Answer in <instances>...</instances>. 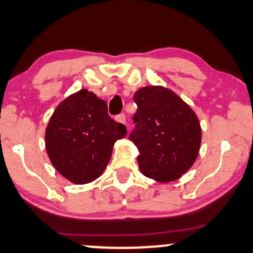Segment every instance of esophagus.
<instances>
[{
	"instance_id": "esophagus-1",
	"label": "esophagus",
	"mask_w": 253,
	"mask_h": 253,
	"mask_svg": "<svg viewBox=\"0 0 253 253\" xmlns=\"http://www.w3.org/2000/svg\"><path fill=\"white\" fill-rule=\"evenodd\" d=\"M116 120L118 121V123H120V124H126V116H125L124 113H121V114H118V116L116 117Z\"/></svg>"
}]
</instances>
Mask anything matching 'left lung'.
I'll use <instances>...</instances> for the list:
<instances>
[{
	"label": "left lung",
	"mask_w": 253,
	"mask_h": 253,
	"mask_svg": "<svg viewBox=\"0 0 253 253\" xmlns=\"http://www.w3.org/2000/svg\"><path fill=\"white\" fill-rule=\"evenodd\" d=\"M134 101L135 127L129 139L140 152V170L159 182L177 180L194 165L200 150L202 134L196 114L162 86L137 89Z\"/></svg>",
	"instance_id": "8db88e82"
}]
</instances>
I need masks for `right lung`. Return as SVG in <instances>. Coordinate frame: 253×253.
Segmentation results:
<instances>
[{"mask_svg":"<svg viewBox=\"0 0 253 253\" xmlns=\"http://www.w3.org/2000/svg\"><path fill=\"white\" fill-rule=\"evenodd\" d=\"M127 129L108 116L107 104L81 89L62 101L47 125L45 147L57 170L76 184L94 181L110 161L113 145Z\"/></svg>","mask_w":253,"mask_h":253,"instance_id":"add662e5","label":"right lung"}]
</instances>
